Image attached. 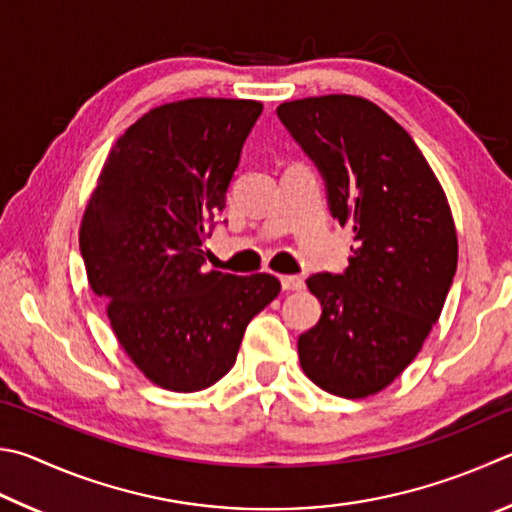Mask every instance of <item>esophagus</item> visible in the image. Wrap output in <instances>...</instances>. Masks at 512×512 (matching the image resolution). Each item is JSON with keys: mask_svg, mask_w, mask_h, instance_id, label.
Instances as JSON below:
<instances>
[{"mask_svg": "<svg viewBox=\"0 0 512 512\" xmlns=\"http://www.w3.org/2000/svg\"><path fill=\"white\" fill-rule=\"evenodd\" d=\"M280 282L284 291H300L304 286V280L300 275H280Z\"/></svg>", "mask_w": 512, "mask_h": 512, "instance_id": "obj_1", "label": "esophagus"}]
</instances>
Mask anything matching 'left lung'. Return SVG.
<instances>
[{
  "instance_id": "1",
  "label": "left lung",
  "mask_w": 512,
  "mask_h": 512,
  "mask_svg": "<svg viewBox=\"0 0 512 512\" xmlns=\"http://www.w3.org/2000/svg\"><path fill=\"white\" fill-rule=\"evenodd\" d=\"M277 116L356 239L345 273L306 280L322 315L297 340L300 365L329 394H378L416 358L448 297L459 257L448 197L412 136L367 98L286 100Z\"/></svg>"
}]
</instances>
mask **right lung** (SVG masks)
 <instances>
[{
	"label": "right lung",
	"mask_w": 512,
	"mask_h": 512,
	"mask_svg": "<svg viewBox=\"0 0 512 512\" xmlns=\"http://www.w3.org/2000/svg\"><path fill=\"white\" fill-rule=\"evenodd\" d=\"M259 114L262 102L244 98L150 109L111 147L82 215L80 253L111 331L143 376L170 392H201L224 378L248 322L282 288L266 273L203 266L208 230Z\"/></svg>",
	"instance_id": "obj_1"
}]
</instances>
